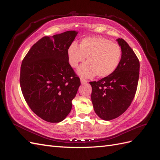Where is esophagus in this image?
Wrapping results in <instances>:
<instances>
[{"label": "esophagus", "mask_w": 160, "mask_h": 160, "mask_svg": "<svg viewBox=\"0 0 160 160\" xmlns=\"http://www.w3.org/2000/svg\"><path fill=\"white\" fill-rule=\"evenodd\" d=\"M88 81H87L86 79H83V78H81V83H82V84H85V83H88Z\"/></svg>", "instance_id": "34e87169"}]
</instances>
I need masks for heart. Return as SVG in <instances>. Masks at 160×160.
I'll use <instances>...</instances> for the list:
<instances>
[{
  "mask_svg": "<svg viewBox=\"0 0 160 160\" xmlns=\"http://www.w3.org/2000/svg\"><path fill=\"white\" fill-rule=\"evenodd\" d=\"M70 65L75 68L87 58V63L77 69L81 77H105L118 68L122 57V49L115 42L103 37H87L82 39L79 46L72 43L67 49Z\"/></svg>",
  "mask_w": 160,
  "mask_h": 160,
  "instance_id": "1",
  "label": "heart"
}]
</instances>
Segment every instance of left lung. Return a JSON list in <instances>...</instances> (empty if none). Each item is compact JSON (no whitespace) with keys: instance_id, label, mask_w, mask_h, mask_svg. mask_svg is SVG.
I'll return each mask as SVG.
<instances>
[{"instance_id":"left-lung-1","label":"left lung","mask_w":160,"mask_h":160,"mask_svg":"<svg viewBox=\"0 0 160 160\" xmlns=\"http://www.w3.org/2000/svg\"><path fill=\"white\" fill-rule=\"evenodd\" d=\"M117 41L122 49L118 68L108 77L89 82L95 112L103 120L118 118L128 109L134 98L139 75V61L123 38Z\"/></svg>"}]
</instances>
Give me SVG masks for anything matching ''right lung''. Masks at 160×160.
I'll return each instance as SVG.
<instances>
[{"mask_svg":"<svg viewBox=\"0 0 160 160\" xmlns=\"http://www.w3.org/2000/svg\"><path fill=\"white\" fill-rule=\"evenodd\" d=\"M77 33L69 31L41 38L22 61L20 85L24 98L46 122L59 123L65 119L81 85L67 57Z\"/></svg>","mask_w":160,"mask_h":160,"instance_id":"obj_1","label":"right lung"}]
</instances>
